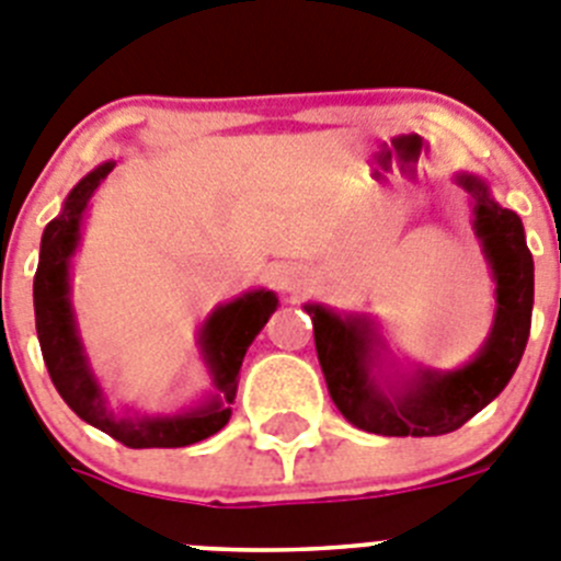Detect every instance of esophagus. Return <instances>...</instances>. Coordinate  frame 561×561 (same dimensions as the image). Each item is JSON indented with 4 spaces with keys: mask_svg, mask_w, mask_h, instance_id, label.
<instances>
[{
    "mask_svg": "<svg viewBox=\"0 0 561 561\" xmlns=\"http://www.w3.org/2000/svg\"><path fill=\"white\" fill-rule=\"evenodd\" d=\"M279 285H282V290L296 293L301 287V279H299V276H293V274H282L279 276Z\"/></svg>",
    "mask_w": 561,
    "mask_h": 561,
    "instance_id": "esophagus-1",
    "label": "esophagus"
}]
</instances>
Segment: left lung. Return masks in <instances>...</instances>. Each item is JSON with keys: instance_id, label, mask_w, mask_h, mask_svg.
I'll return each instance as SVG.
<instances>
[{"instance_id": "8db88e82", "label": "left lung", "mask_w": 561, "mask_h": 561, "mask_svg": "<svg viewBox=\"0 0 561 561\" xmlns=\"http://www.w3.org/2000/svg\"><path fill=\"white\" fill-rule=\"evenodd\" d=\"M469 193L472 229L494 282V316L481 350L456 368L397 363L380 324L366 312L307 301L321 371L350 425L377 436L453 433L508 386L526 352L534 310V260L517 211L492 198L476 173H456Z\"/></svg>"}]
</instances>
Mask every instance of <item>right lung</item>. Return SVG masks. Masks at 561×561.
<instances>
[{
  "label": "right lung",
  "instance_id": "1",
  "mask_svg": "<svg viewBox=\"0 0 561 561\" xmlns=\"http://www.w3.org/2000/svg\"><path fill=\"white\" fill-rule=\"evenodd\" d=\"M114 168L117 161H103L83 175L64 201L58 218L49 220L44 229L38 271L33 279L35 332L55 388L83 422L134 450L186 447L215 436L229 422L245 352L279 307V296L265 287H254L218 305L204 318L195 343L209 375V388L190 408L175 413H139L128 405H111L78 330L72 307V265L89 204Z\"/></svg>",
  "mask_w": 561,
  "mask_h": 561
}]
</instances>
